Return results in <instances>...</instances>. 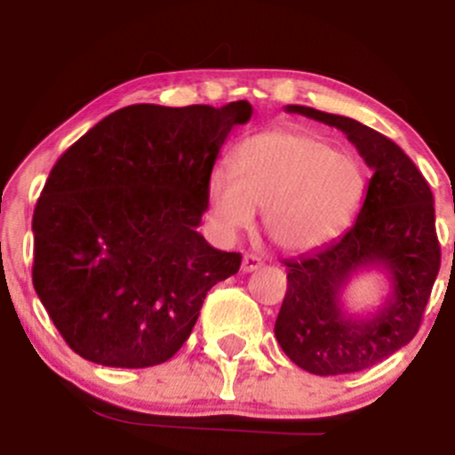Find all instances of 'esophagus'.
<instances>
[{
	"mask_svg": "<svg viewBox=\"0 0 455 455\" xmlns=\"http://www.w3.org/2000/svg\"><path fill=\"white\" fill-rule=\"evenodd\" d=\"M263 267V259L257 257V254H245L242 260V271L250 274V271H257Z\"/></svg>",
	"mask_w": 455,
	"mask_h": 455,
	"instance_id": "obj_1",
	"label": "esophagus"
}]
</instances>
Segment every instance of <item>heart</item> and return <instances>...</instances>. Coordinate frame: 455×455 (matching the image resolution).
<instances>
[{"mask_svg":"<svg viewBox=\"0 0 455 455\" xmlns=\"http://www.w3.org/2000/svg\"><path fill=\"white\" fill-rule=\"evenodd\" d=\"M365 190L351 151L306 130H267L243 139L231 171L207 180V220L220 237L252 228L265 210V233L282 250L304 252L336 237L353 220Z\"/></svg>","mask_w":455,"mask_h":455,"instance_id":"1","label":"heart"}]
</instances>
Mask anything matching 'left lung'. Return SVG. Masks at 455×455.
Wrapping results in <instances>:
<instances>
[{"label": "left lung", "mask_w": 455, "mask_h": 455, "mask_svg": "<svg viewBox=\"0 0 455 455\" xmlns=\"http://www.w3.org/2000/svg\"><path fill=\"white\" fill-rule=\"evenodd\" d=\"M286 111L342 130L372 177L357 220L340 239L284 263L289 286L275 318V340L306 372H359L406 347L421 325L441 267L435 196L409 156L377 130L299 104ZM363 268L385 270L392 291L368 317L348 315L341 293Z\"/></svg>", "instance_id": "1"}]
</instances>
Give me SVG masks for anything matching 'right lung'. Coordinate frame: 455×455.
I'll return each instance as SVG.
<instances>
[{"label": "right lung", "mask_w": 455, "mask_h": 455, "mask_svg": "<svg viewBox=\"0 0 455 455\" xmlns=\"http://www.w3.org/2000/svg\"><path fill=\"white\" fill-rule=\"evenodd\" d=\"M248 100L132 104L55 162L34 210V289L68 347L111 368L180 351L207 291L242 265L196 227L205 188Z\"/></svg>", "instance_id": "1"}]
</instances>
